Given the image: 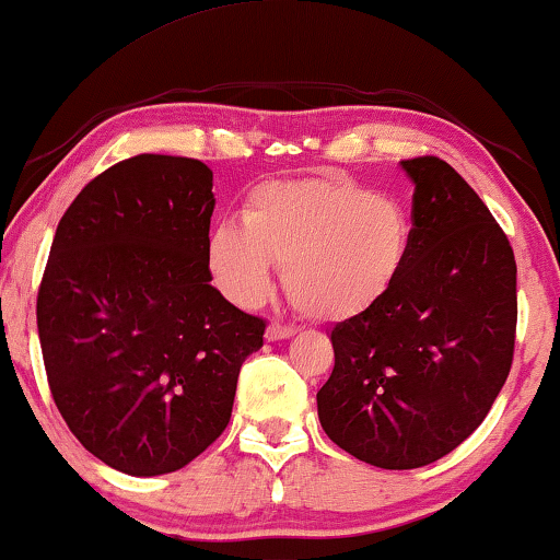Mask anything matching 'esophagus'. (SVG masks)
I'll return each mask as SVG.
<instances>
[{
  "label": "esophagus",
  "mask_w": 560,
  "mask_h": 560,
  "mask_svg": "<svg viewBox=\"0 0 560 560\" xmlns=\"http://www.w3.org/2000/svg\"><path fill=\"white\" fill-rule=\"evenodd\" d=\"M296 329L294 327H287V324H279V322H271L269 329H266V339L269 341H281V339H289L294 337Z\"/></svg>",
  "instance_id": "obj_1"
}]
</instances>
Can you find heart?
Masks as SVG:
<instances>
[{"label": "heart", "mask_w": 560, "mask_h": 560, "mask_svg": "<svg viewBox=\"0 0 560 560\" xmlns=\"http://www.w3.org/2000/svg\"><path fill=\"white\" fill-rule=\"evenodd\" d=\"M410 248V211L395 196L322 175L256 186L244 221L223 219L208 233L206 256L231 302H261L277 258L299 312L345 322L372 312L395 289Z\"/></svg>", "instance_id": "b5f03b06"}]
</instances>
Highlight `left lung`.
<instances>
[{"label":"left lung","instance_id":"left-lung-1","mask_svg":"<svg viewBox=\"0 0 560 560\" xmlns=\"http://www.w3.org/2000/svg\"><path fill=\"white\" fill-rule=\"evenodd\" d=\"M415 183L402 277L362 316L334 324V370L316 392L331 442L385 470L440 460L478 430L513 364L515 256L463 175L402 161Z\"/></svg>","mask_w":560,"mask_h":560}]
</instances>
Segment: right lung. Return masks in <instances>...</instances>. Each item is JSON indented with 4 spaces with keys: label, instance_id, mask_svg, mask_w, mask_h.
<instances>
[{
    "label": "right lung",
    "instance_id": "1",
    "mask_svg": "<svg viewBox=\"0 0 560 560\" xmlns=\"http://www.w3.org/2000/svg\"><path fill=\"white\" fill-rule=\"evenodd\" d=\"M213 173L128 158L57 226L37 296L47 382L67 428L136 478L175 472L226 430L241 364L266 322L211 287Z\"/></svg>",
    "mask_w": 560,
    "mask_h": 560
}]
</instances>
